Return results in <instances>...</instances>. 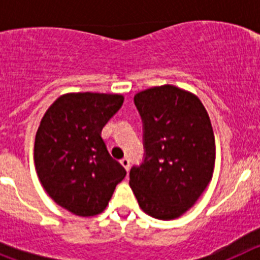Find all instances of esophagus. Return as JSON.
Listing matches in <instances>:
<instances>
[{
    "label": "esophagus",
    "instance_id": "1",
    "mask_svg": "<svg viewBox=\"0 0 260 260\" xmlns=\"http://www.w3.org/2000/svg\"><path fill=\"white\" fill-rule=\"evenodd\" d=\"M119 162H121V165L128 172V169H130V161H128V158H122Z\"/></svg>",
    "mask_w": 260,
    "mask_h": 260
}]
</instances>
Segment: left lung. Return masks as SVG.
Instances as JSON below:
<instances>
[{"label": "left lung", "instance_id": "8db88e82", "mask_svg": "<svg viewBox=\"0 0 260 260\" xmlns=\"http://www.w3.org/2000/svg\"><path fill=\"white\" fill-rule=\"evenodd\" d=\"M144 127L146 156L130 171L139 207L158 220H173L195 204L215 168V135L199 98L164 84L134 96Z\"/></svg>", "mask_w": 260, "mask_h": 260}]
</instances>
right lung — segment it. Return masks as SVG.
Returning <instances> with one entry per match:
<instances>
[{
  "instance_id": "1",
  "label": "right lung",
  "mask_w": 260,
  "mask_h": 260,
  "mask_svg": "<svg viewBox=\"0 0 260 260\" xmlns=\"http://www.w3.org/2000/svg\"><path fill=\"white\" fill-rule=\"evenodd\" d=\"M122 104L118 93H65L41 118L34 147L36 173L47 194L69 212L82 217L102 213L125 178V168L102 138Z\"/></svg>"
}]
</instances>
